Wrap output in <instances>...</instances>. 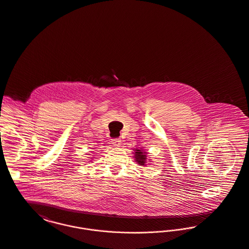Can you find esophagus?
<instances>
[{
	"label": "esophagus",
	"instance_id": "1",
	"mask_svg": "<svg viewBox=\"0 0 249 249\" xmlns=\"http://www.w3.org/2000/svg\"><path fill=\"white\" fill-rule=\"evenodd\" d=\"M111 142L113 146L119 147L120 144H121V139L120 138H113V139H111Z\"/></svg>",
	"mask_w": 249,
	"mask_h": 249
}]
</instances>
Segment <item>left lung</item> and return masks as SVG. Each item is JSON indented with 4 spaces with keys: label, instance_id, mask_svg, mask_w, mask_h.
Segmentation results:
<instances>
[{
    "label": "left lung",
    "instance_id": "1",
    "mask_svg": "<svg viewBox=\"0 0 249 249\" xmlns=\"http://www.w3.org/2000/svg\"><path fill=\"white\" fill-rule=\"evenodd\" d=\"M136 161L138 162L140 165H144L146 162V152H142L141 150H136V155H135Z\"/></svg>",
    "mask_w": 249,
    "mask_h": 249
}]
</instances>
